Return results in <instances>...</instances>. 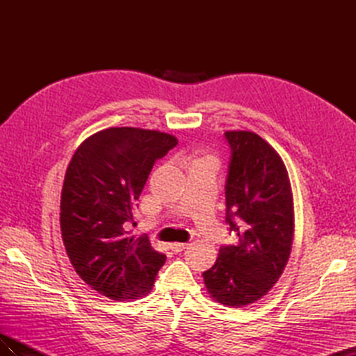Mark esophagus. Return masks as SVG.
Here are the masks:
<instances>
[{"label":"esophagus","mask_w":356,"mask_h":356,"mask_svg":"<svg viewBox=\"0 0 356 356\" xmlns=\"http://www.w3.org/2000/svg\"><path fill=\"white\" fill-rule=\"evenodd\" d=\"M187 246H188V243H181V242H175V243H172V245H170V250L174 251V252H181V251H184Z\"/></svg>","instance_id":"esophagus-1"}]
</instances>
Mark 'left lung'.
<instances>
[{
	"mask_svg": "<svg viewBox=\"0 0 356 356\" xmlns=\"http://www.w3.org/2000/svg\"><path fill=\"white\" fill-rule=\"evenodd\" d=\"M230 145L225 179V222L236 243L220 248L203 272L211 297L242 307L266 296L281 277L294 236V203L282 159L261 136L224 134Z\"/></svg>",
	"mask_w": 356,
	"mask_h": 356,
	"instance_id": "8db88e82",
	"label": "left lung"
}]
</instances>
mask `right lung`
I'll return each mask as SVG.
<instances>
[{
	"instance_id": "1",
	"label": "right lung",
	"mask_w": 356,
	"mask_h": 356,
	"mask_svg": "<svg viewBox=\"0 0 356 356\" xmlns=\"http://www.w3.org/2000/svg\"><path fill=\"white\" fill-rule=\"evenodd\" d=\"M177 138L138 127H110L89 136L74 153L60 195V232L70 261L83 281L117 300L147 296L166 255L135 224L138 199L156 160Z\"/></svg>"
}]
</instances>
